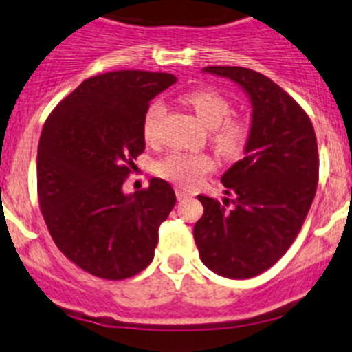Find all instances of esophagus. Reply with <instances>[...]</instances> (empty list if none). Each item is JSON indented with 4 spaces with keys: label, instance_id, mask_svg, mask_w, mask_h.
<instances>
[{
    "label": "esophagus",
    "instance_id": "34e87169",
    "mask_svg": "<svg viewBox=\"0 0 352 352\" xmlns=\"http://www.w3.org/2000/svg\"><path fill=\"white\" fill-rule=\"evenodd\" d=\"M175 194H177V199H179V201L186 199V197H189V196H190L189 190L182 189V187H177V189H175Z\"/></svg>",
    "mask_w": 352,
    "mask_h": 352
}]
</instances>
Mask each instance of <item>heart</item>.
Here are the masks:
<instances>
[{
  "instance_id": "obj_1",
  "label": "heart",
  "mask_w": 352,
  "mask_h": 352,
  "mask_svg": "<svg viewBox=\"0 0 352 352\" xmlns=\"http://www.w3.org/2000/svg\"><path fill=\"white\" fill-rule=\"evenodd\" d=\"M184 101L196 111L199 120L211 129L210 139L223 158H237L244 153L249 141V124L241 117H232V104L223 94L214 89H194L184 96ZM165 103L153 100L142 117V135L146 142L155 144L162 134ZM214 162L206 153L173 151L156 165V173L163 179L184 187H192L213 170Z\"/></svg>"
}]
</instances>
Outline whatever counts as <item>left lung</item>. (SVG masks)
I'll list each match as a JSON object with an SVG mask.
<instances>
[{"label": "left lung", "mask_w": 352, "mask_h": 352, "mask_svg": "<svg viewBox=\"0 0 352 352\" xmlns=\"http://www.w3.org/2000/svg\"><path fill=\"white\" fill-rule=\"evenodd\" d=\"M237 82L251 98L245 156L221 177L223 203L197 196L194 225L201 261L227 278L263 274L287 252L318 186V144L308 113L267 75L244 67H204Z\"/></svg>", "instance_id": "obj_1"}]
</instances>
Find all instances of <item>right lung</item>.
<instances>
[{
    "label": "right lung",
    "instance_id": "right-lung-1",
    "mask_svg": "<svg viewBox=\"0 0 352 352\" xmlns=\"http://www.w3.org/2000/svg\"><path fill=\"white\" fill-rule=\"evenodd\" d=\"M163 72L117 70L85 78L56 104L37 148V196L61 252L94 277L124 280L155 256L158 228L175 206L172 186H122L144 151L149 101L175 84Z\"/></svg>",
    "mask_w": 352,
    "mask_h": 352
}]
</instances>
